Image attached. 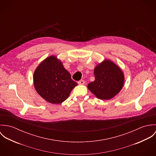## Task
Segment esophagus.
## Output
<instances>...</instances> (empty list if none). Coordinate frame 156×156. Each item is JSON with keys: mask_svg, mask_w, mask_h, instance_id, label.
Returning <instances> with one entry per match:
<instances>
[{"mask_svg": "<svg viewBox=\"0 0 156 156\" xmlns=\"http://www.w3.org/2000/svg\"><path fill=\"white\" fill-rule=\"evenodd\" d=\"M77 83H78L79 85H84L85 83V80H81L79 81Z\"/></svg>", "mask_w": 156, "mask_h": 156, "instance_id": "1", "label": "esophagus"}]
</instances>
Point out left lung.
Wrapping results in <instances>:
<instances>
[{
    "label": "left lung",
    "instance_id": "left-lung-1",
    "mask_svg": "<svg viewBox=\"0 0 156 156\" xmlns=\"http://www.w3.org/2000/svg\"><path fill=\"white\" fill-rule=\"evenodd\" d=\"M95 80L89 83L88 88L97 98L109 100L122 88L124 76L121 68L114 62L105 59L94 68Z\"/></svg>",
    "mask_w": 156,
    "mask_h": 156
}]
</instances>
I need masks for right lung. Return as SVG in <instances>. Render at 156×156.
Wrapping results in <instances>:
<instances>
[{
    "mask_svg": "<svg viewBox=\"0 0 156 156\" xmlns=\"http://www.w3.org/2000/svg\"><path fill=\"white\" fill-rule=\"evenodd\" d=\"M34 84L38 94L45 101L57 105L67 100L72 89L77 85L62 62L55 56L45 59L36 68Z\"/></svg>",
    "mask_w": 156,
    "mask_h": 156,
    "instance_id": "1",
    "label": "right lung"
}]
</instances>
